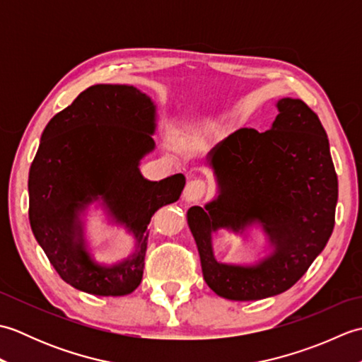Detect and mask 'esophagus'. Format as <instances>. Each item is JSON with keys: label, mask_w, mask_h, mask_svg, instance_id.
Returning <instances> with one entry per match:
<instances>
[{"label": "esophagus", "mask_w": 362, "mask_h": 362, "mask_svg": "<svg viewBox=\"0 0 362 362\" xmlns=\"http://www.w3.org/2000/svg\"><path fill=\"white\" fill-rule=\"evenodd\" d=\"M206 193V183L202 179H191L188 180L185 191H183V197L188 202H197L201 201L204 194Z\"/></svg>", "instance_id": "34e87169"}]
</instances>
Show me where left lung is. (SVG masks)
I'll use <instances>...</instances> for the list:
<instances>
[{"label":"left lung","instance_id":"left-lung-1","mask_svg":"<svg viewBox=\"0 0 362 362\" xmlns=\"http://www.w3.org/2000/svg\"><path fill=\"white\" fill-rule=\"evenodd\" d=\"M266 132L241 127L209 153L218 177L216 201L188 210L206 284L230 300L281 294L302 279L334 227L337 175L327 132L302 99L283 98ZM258 218L276 253L257 268L227 267L212 257L211 233Z\"/></svg>","mask_w":362,"mask_h":362}]
</instances>
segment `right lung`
<instances>
[{"mask_svg":"<svg viewBox=\"0 0 362 362\" xmlns=\"http://www.w3.org/2000/svg\"><path fill=\"white\" fill-rule=\"evenodd\" d=\"M156 107L134 87L91 86L54 115L29 169V222L60 279L95 296H127L143 279L152 214L180 197L185 177L149 182L138 161L153 148ZM103 195L136 233L137 252L113 268L83 250L77 210Z\"/></svg>","mask_w":362,"mask_h":362,"instance_id":"1","label":"right lung"}]
</instances>
